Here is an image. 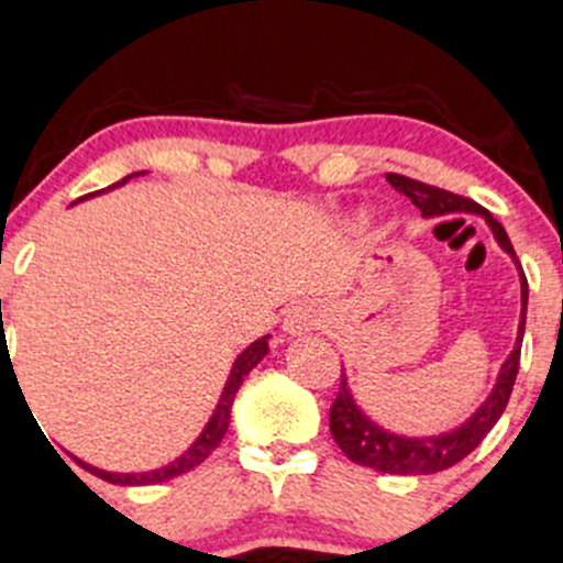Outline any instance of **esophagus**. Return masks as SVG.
Here are the masks:
<instances>
[{"label": "esophagus", "mask_w": 563, "mask_h": 563, "mask_svg": "<svg viewBox=\"0 0 563 563\" xmlns=\"http://www.w3.org/2000/svg\"><path fill=\"white\" fill-rule=\"evenodd\" d=\"M321 323H323V312L318 310L316 305H299L294 307V310H288L286 321H283V329H286V334L299 336V334H307V331H312L316 327H321Z\"/></svg>", "instance_id": "obj_1"}]
</instances>
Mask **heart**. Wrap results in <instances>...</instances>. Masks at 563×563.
<instances>
[{
    "label": "heart",
    "instance_id": "heart-1",
    "mask_svg": "<svg viewBox=\"0 0 563 563\" xmlns=\"http://www.w3.org/2000/svg\"><path fill=\"white\" fill-rule=\"evenodd\" d=\"M358 221H366V216H358Z\"/></svg>",
    "mask_w": 563,
    "mask_h": 563
}]
</instances>
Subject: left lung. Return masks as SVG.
I'll return each instance as SVG.
<instances>
[{
	"mask_svg": "<svg viewBox=\"0 0 563 563\" xmlns=\"http://www.w3.org/2000/svg\"><path fill=\"white\" fill-rule=\"evenodd\" d=\"M386 180L396 188L399 194H405L412 205L421 210L423 218H440L451 216V212H470V216H481L488 223L490 234L499 242L501 251L512 258V264L518 266V280H520V321H518V336L516 347H512L510 356L501 364L499 375H496L494 388L485 396V401L466 418L464 423L455 426L451 431H442V434H429V437H405L396 434V431L386 429L375 421V418L366 416L358 407L356 396H353L347 375L342 372L340 394H336L334 405L329 412V429L334 437L336 445L342 448V453L351 461H356L361 466H369L375 472H386V475H434V472L448 470V466L459 464L461 459H466L477 445L483 442V437L494 429L496 421L505 412L507 401H510L512 386H516L518 377V364H520V342H523V329H526V305H529V283H526L523 269L512 251V242L507 236L505 227L490 216L485 207H481L472 199L459 197V194L442 191V188L426 186L421 180H412L405 175H386Z\"/></svg>",
	"mask_w": 563,
	"mask_h": 563,
	"instance_id": "8db88e82",
	"label": "left lung"
}]
</instances>
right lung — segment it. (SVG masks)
Listing matches in <instances>:
<instances>
[{
  "instance_id": "obj_1",
  "label": "right lung",
  "mask_w": 563,
  "mask_h": 563,
  "mask_svg": "<svg viewBox=\"0 0 563 563\" xmlns=\"http://www.w3.org/2000/svg\"><path fill=\"white\" fill-rule=\"evenodd\" d=\"M140 175H147V173L126 175L123 180H118V183H112V186L102 188V191H93V194H88V197H80L78 202H82V199L99 197V194H104V191H112V188L126 186L132 177H140ZM266 353H269V334L258 336L256 342H251V345H247L245 351H242L240 356L234 358L232 372H229V377H227V386H223V390H221V399H218L216 410H212V416H210V421L205 423L202 431H199L197 440L188 445V451H183L180 455H177V459L169 461V464L158 466V470H147V472H108V470H99V466H93V464H86V461L78 459V455H73V459L78 461V466H82V470L91 472V475H97V477H102V481H108L112 485H156V483L173 481V477H177V475H186V472H191L194 466L202 464L207 455H210L218 445H221V440L227 437L229 421H232V405H234L236 390H240L242 380L247 377V372H251L253 366H256L258 361L266 356Z\"/></svg>"
}]
</instances>
